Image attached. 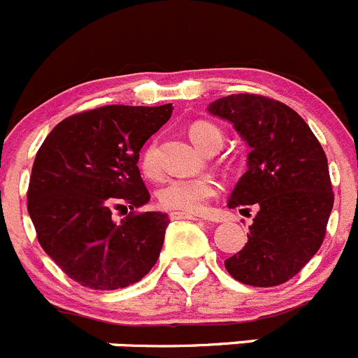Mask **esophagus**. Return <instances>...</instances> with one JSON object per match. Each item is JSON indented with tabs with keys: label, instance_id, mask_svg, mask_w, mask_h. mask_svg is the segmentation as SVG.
Returning a JSON list of instances; mask_svg holds the SVG:
<instances>
[{
	"label": "esophagus",
	"instance_id": "obj_1",
	"mask_svg": "<svg viewBox=\"0 0 358 358\" xmlns=\"http://www.w3.org/2000/svg\"><path fill=\"white\" fill-rule=\"evenodd\" d=\"M170 218H172V220H179V218H185V220H199L197 215L185 213V211H172V213H170Z\"/></svg>",
	"mask_w": 358,
	"mask_h": 358
}]
</instances>
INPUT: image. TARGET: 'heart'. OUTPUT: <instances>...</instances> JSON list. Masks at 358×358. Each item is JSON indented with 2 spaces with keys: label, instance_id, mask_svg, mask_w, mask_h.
I'll use <instances>...</instances> for the list:
<instances>
[{
  "label": "heart",
  "instance_id": "b5f03b06",
  "mask_svg": "<svg viewBox=\"0 0 358 358\" xmlns=\"http://www.w3.org/2000/svg\"><path fill=\"white\" fill-rule=\"evenodd\" d=\"M189 140L201 150L220 145L222 147V132L208 122H195L188 131ZM141 170L147 176H154L156 166V145H148L141 152ZM217 182L208 177H188V179H170L157 192V201L164 210L185 211V213H201L206 208L208 201L217 195Z\"/></svg>",
  "mask_w": 358,
  "mask_h": 358
}]
</instances>
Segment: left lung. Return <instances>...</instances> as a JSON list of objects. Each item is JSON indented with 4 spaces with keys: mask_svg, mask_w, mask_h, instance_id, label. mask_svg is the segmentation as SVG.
<instances>
[{
    "mask_svg": "<svg viewBox=\"0 0 358 358\" xmlns=\"http://www.w3.org/2000/svg\"><path fill=\"white\" fill-rule=\"evenodd\" d=\"M233 123L249 147L248 172L227 201L256 210L248 243L224 262L240 283L276 287L296 276L321 248L334 208L327 154L305 120L260 94H229L208 107Z\"/></svg>",
    "mask_w": 358,
    "mask_h": 358,
    "instance_id": "obj_1",
    "label": "left lung"
}]
</instances>
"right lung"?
Segmentation results:
<instances>
[{"label":"right lung","instance_id":"right-lung-1","mask_svg":"<svg viewBox=\"0 0 358 358\" xmlns=\"http://www.w3.org/2000/svg\"><path fill=\"white\" fill-rule=\"evenodd\" d=\"M172 110V103L85 110L62 120L37 152L28 186L37 240L87 289H125L159 258L170 220L161 211L136 213L150 201L138 161ZM113 209L131 213L115 223Z\"/></svg>","mask_w":358,"mask_h":358}]
</instances>
